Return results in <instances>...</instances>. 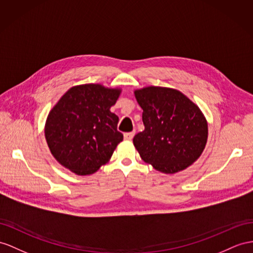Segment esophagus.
<instances>
[{
    "label": "esophagus",
    "mask_w": 253,
    "mask_h": 253,
    "mask_svg": "<svg viewBox=\"0 0 253 253\" xmlns=\"http://www.w3.org/2000/svg\"><path fill=\"white\" fill-rule=\"evenodd\" d=\"M133 135H134V131L126 132V133H124V138H125L126 140H131V139L133 138Z\"/></svg>",
    "instance_id": "esophagus-1"
}]
</instances>
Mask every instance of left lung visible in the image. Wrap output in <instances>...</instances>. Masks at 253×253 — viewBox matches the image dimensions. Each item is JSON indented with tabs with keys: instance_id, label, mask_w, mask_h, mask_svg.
<instances>
[{
	"instance_id": "1",
	"label": "left lung",
	"mask_w": 253,
	"mask_h": 253,
	"mask_svg": "<svg viewBox=\"0 0 253 253\" xmlns=\"http://www.w3.org/2000/svg\"><path fill=\"white\" fill-rule=\"evenodd\" d=\"M143 110L144 130L133 138L141 158L154 169L173 174L191 166L207 142V122L199 107L179 90L147 86L134 90Z\"/></svg>"
}]
</instances>
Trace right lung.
I'll use <instances>...</instances> for the list:
<instances>
[{
  "instance_id": "right-lung-1",
  "label": "right lung",
  "mask_w": 253,
  "mask_h": 253,
  "mask_svg": "<svg viewBox=\"0 0 253 253\" xmlns=\"http://www.w3.org/2000/svg\"><path fill=\"white\" fill-rule=\"evenodd\" d=\"M120 88L83 84L69 88L51 110L44 135L51 154L78 175L93 174L107 164L121 141L119 116L110 111Z\"/></svg>"
}]
</instances>
